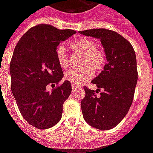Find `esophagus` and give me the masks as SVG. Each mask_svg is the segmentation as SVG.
Returning <instances> with one entry per match:
<instances>
[{"label": "esophagus", "instance_id": "esophagus-1", "mask_svg": "<svg viewBox=\"0 0 153 153\" xmlns=\"http://www.w3.org/2000/svg\"><path fill=\"white\" fill-rule=\"evenodd\" d=\"M71 87H72V90H73V91H75V90H77L78 88H80L79 87L77 86V85H75V84H72Z\"/></svg>", "mask_w": 153, "mask_h": 153}]
</instances>
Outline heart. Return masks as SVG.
Masks as SVG:
<instances>
[{
  "instance_id": "heart-1",
  "label": "heart",
  "mask_w": 153,
  "mask_h": 153,
  "mask_svg": "<svg viewBox=\"0 0 153 153\" xmlns=\"http://www.w3.org/2000/svg\"><path fill=\"white\" fill-rule=\"evenodd\" d=\"M70 47L75 52L83 55L81 65L83 66L87 65L81 69H72L68 70L65 74V79L67 81L70 82L72 84L78 85L85 83L93 76L94 71L91 68L92 67L95 70L101 69L104 62V57L99 51L97 50V47L96 43L88 38H80L71 44ZM56 56L60 68L67 69L69 65V60L65 52V48L62 45L57 47L56 50ZM88 64L92 67H89Z\"/></svg>"
}]
</instances>
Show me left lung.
Wrapping results in <instances>:
<instances>
[{"instance_id":"left-lung-1","label":"left lung","mask_w":153,"mask_h":153,"mask_svg":"<svg viewBox=\"0 0 153 153\" xmlns=\"http://www.w3.org/2000/svg\"><path fill=\"white\" fill-rule=\"evenodd\" d=\"M80 34L99 39L107 63L92 83L97 89L83 87L85 97L81 101L83 119L92 127L101 130L114 128L124 119L133 102L138 81L137 61L129 42L116 32L93 28L79 32ZM103 90L100 96L96 93Z\"/></svg>"}]
</instances>
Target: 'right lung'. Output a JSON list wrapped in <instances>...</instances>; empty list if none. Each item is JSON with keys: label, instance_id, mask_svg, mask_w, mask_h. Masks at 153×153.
Segmentation results:
<instances>
[{"label": "right lung", "instance_id": "1", "mask_svg": "<svg viewBox=\"0 0 153 153\" xmlns=\"http://www.w3.org/2000/svg\"><path fill=\"white\" fill-rule=\"evenodd\" d=\"M75 33L38 25L22 36L14 50L10 65L12 93L23 117L35 128H49L61 118L63 104L72 90L70 82L64 81L51 93L47 86L62 79L56 50Z\"/></svg>", "mask_w": 153, "mask_h": 153}]
</instances>
